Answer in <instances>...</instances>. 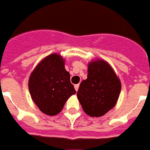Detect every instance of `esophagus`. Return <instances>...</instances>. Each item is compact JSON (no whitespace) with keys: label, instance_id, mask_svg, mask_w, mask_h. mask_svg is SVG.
<instances>
[{"label":"esophagus","instance_id":"1","mask_svg":"<svg viewBox=\"0 0 150 150\" xmlns=\"http://www.w3.org/2000/svg\"><path fill=\"white\" fill-rule=\"evenodd\" d=\"M74 88H75V90H76V91H77V90H78V88H79V85H78V84H77V85H75V86H74Z\"/></svg>","mask_w":150,"mask_h":150}]
</instances>
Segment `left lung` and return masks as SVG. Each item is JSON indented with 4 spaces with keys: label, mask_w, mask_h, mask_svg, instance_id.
I'll return each mask as SVG.
<instances>
[{
    "label": "left lung",
    "mask_w": 150,
    "mask_h": 150,
    "mask_svg": "<svg viewBox=\"0 0 150 150\" xmlns=\"http://www.w3.org/2000/svg\"><path fill=\"white\" fill-rule=\"evenodd\" d=\"M120 90V81L111 65L96 60L88 64L87 78L80 84L77 95L87 115L100 117L115 106Z\"/></svg>",
    "instance_id": "left-lung-1"
}]
</instances>
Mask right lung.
Listing matches in <instances>:
<instances>
[{
    "mask_svg": "<svg viewBox=\"0 0 150 150\" xmlns=\"http://www.w3.org/2000/svg\"><path fill=\"white\" fill-rule=\"evenodd\" d=\"M28 87L33 102L48 115L60 113L68 98L76 94L69 73L64 69V60L56 53L38 64L30 76Z\"/></svg>",
    "mask_w": 150,
    "mask_h": 150,
    "instance_id": "add662e5",
    "label": "right lung"
}]
</instances>
